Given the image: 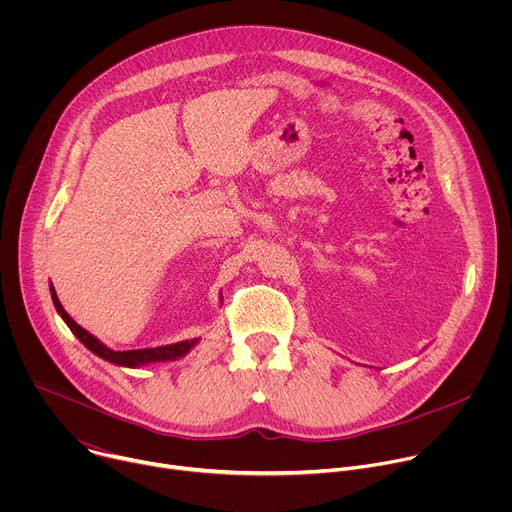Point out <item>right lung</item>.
<instances>
[{
  "instance_id": "add662e5",
  "label": "right lung",
  "mask_w": 512,
  "mask_h": 512,
  "mask_svg": "<svg viewBox=\"0 0 512 512\" xmlns=\"http://www.w3.org/2000/svg\"><path fill=\"white\" fill-rule=\"evenodd\" d=\"M50 296H52V304L58 312V316L64 320V324L72 330L93 354H97L99 358L117 364V367H127V369H139L143 364H152V362H162V360H178L182 356H186L198 342L200 338H190V340H182V342H174V344H166V346H156V348H137V350H113L109 346H105L97 336H93L91 332H87L83 326H79L75 320L68 316V312L62 308L54 285L50 283Z\"/></svg>"
}]
</instances>
